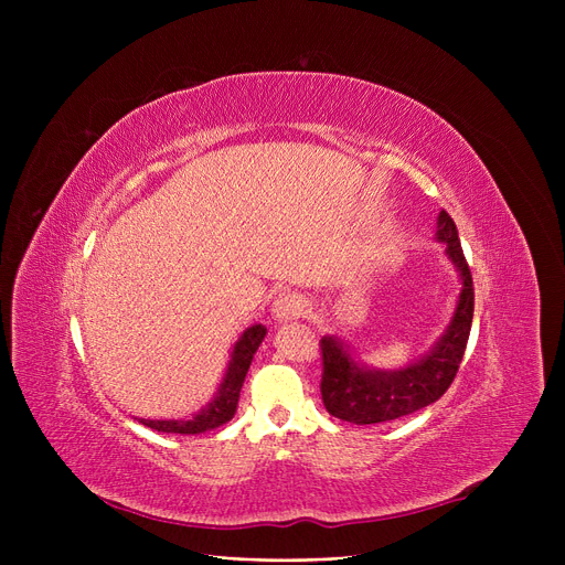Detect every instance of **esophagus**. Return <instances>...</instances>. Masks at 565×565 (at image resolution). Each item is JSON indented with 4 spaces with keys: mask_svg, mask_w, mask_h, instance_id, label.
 Masks as SVG:
<instances>
[{
    "mask_svg": "<svg viewBox=\"0 0 565 565\" xmlns=\"http://www.w3.org/2000/svg\"><path fill=\"white\" fill-rule=\"evenodd\" d=\"M302 311H305V302L300 300V295H295V292H281L273 305V313L277 320H292V318H298Z\"/></svg>",
    "mask_w": 565,
    "mask_h": 565,
    "instance_id": "34e87169",
    "label": "esophagus"
}]
</instances>
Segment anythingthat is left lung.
<instances>
[{"instance_id":"1","label":"left lung","mask_w":565,"mask_h":565,"mask_svg":"<svg viewBox=\"0 0 565 565\" xmlns=\"http://www.w3.org/2000/svg\"><path fill=\"white\" fill-rule=\"evenodd\" d=\"M437 241L447 243V254L462 279V292L449 330L424 360L401 371H371L354 362L334 337L320 339V394L332 417L358 426L392 422L435 403L451 387L471 330L473 281L458 228L447 211L437 217Z\"/></svg>"}]
</instances>
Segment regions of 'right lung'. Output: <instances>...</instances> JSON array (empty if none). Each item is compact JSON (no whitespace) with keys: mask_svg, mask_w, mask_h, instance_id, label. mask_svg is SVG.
Listing matches in <instances>:
<instances>
[{"mask_svg":"<svg viewBox=\"0 0 565 565\" xmlns=\"http://www.w3.org/2000/svg\"><path fill=\"white\" fill-rule=\"evenodd\" d=\"M265 337V328L263 324H254L249 328L241 339H237L233 352H231V362H228V371L226 377L222 382V387L215 396V401L203 407L196 417L188 419V422H151V419H141L143 426L153 428L158 433H181V435H199L205 430H213L222 424H226L228 419H233L235 407H237V398H241V390L245 375L249 371V364L254 360V352L258 350L260 341Z\"/></svg>","mask_w":565,"mask_h":565,"instance_id":"obj_1","label":"right lung"}]
</instances>
